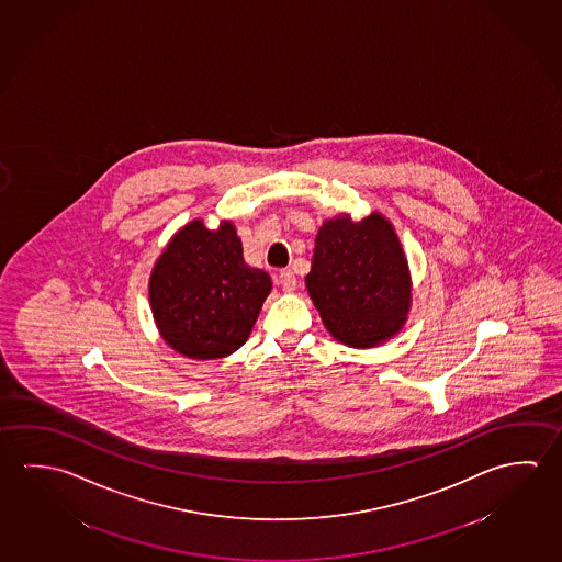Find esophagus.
I'll return each mask as SVG.
<instances>
[{"instance_id": "esophagus-1", "label": "esophagus", "mask_w": 562, "mask_h": 562, "mask_svg": "<svg viewBox=\"0 0 562 562\" xmlns=\"http://www.w3.org/2000/svg\"><path fill=\"white\" fill-rule=\"evenodd\" d=\"M278 278H280V285H282L284 292H294L295 285H297V278H295L292 270H282Z\"/></svg>"}]
</instances>
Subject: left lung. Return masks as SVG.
<instances>
[{"label": "left lung", "mask_w": 562, "mask_h": 562, "mask_svg": "<svg viewBox=\"0 0 562 562\" xmlns=\"http://www.w3.org/2000/svg\"><path fill=\"white\" fill-rule=\"evenodd\" d=\"M305 285L327 331L359 349L394 337L412 305L402 243L378 212L362 222L350 215L323 222Z\"/></svg>", "instance_id": "8db88e82"}]
</instances>
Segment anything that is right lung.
<instances>
[{
  "label": "right lung",
  "mask_w": 562,
  "mask_h": 562,
  "mask_svg": "<svg viewBox=\"0 0 562 562\" xmlns=\"http://www.w3.org/2000/svg\"><path fill=\"white\" fill-rule=\"evenodd\" d=\"M272 290L265 270L250 268L235 225H184L158 257L148 282L158 331L188 359H223L249 339Z\"/></svg>",
  "instance_id": "right-lung-1"
}]
</instances>
